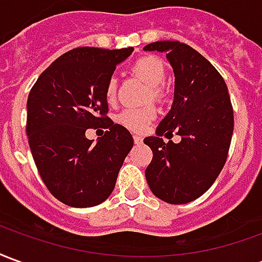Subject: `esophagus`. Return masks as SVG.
Segmentation results:
<instances>
[{
    "label": "esophagus",
    "mask_w": 262,
    "mask_h": 262,
    "mask_svg": "<svg viewBox=\"0 0 262 262\" xmlns=\"http://www.w3.org/2000/svg\"><path fill=\"white\" fill-rule=\"evenodd\" d=\"M133 142H135V144H142L143 139L140 136H133Z\"/></svg>",
    "instance_id": "1"
}]
</instances>
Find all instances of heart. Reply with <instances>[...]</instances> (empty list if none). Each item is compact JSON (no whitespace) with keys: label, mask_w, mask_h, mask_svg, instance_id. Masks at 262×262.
I'll return each mask as SVG.
<instances>
[{"label":"heart","mask_w":262,"mask_h":262,"mask_svg":"<svg viewBox=\"0 0 262 262\" xmlns=\"http://www.w3.org/2000/svg\"><path fill=\"white\" fill-rule=\"evenodd\" d=\"M133 74L136 75L137 78L144 81L151 91V98L154 99H161L163 98V88L161 85L164 84L165 80V66L157 57L148 56V57H143V59L137 60L135 66H133ZM116 88H118V80L116 77H111L106 81V86H105V95L108 102H114L116 98ZM156 118V109L151 106H146V108H127L122 111L118 115V123L122 125L126 129L132 132H142L144 130L147 125L151 120Z\"/></svg>","instance_id":"heart-1"}]
</instances>
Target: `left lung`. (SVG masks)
<instances>
[{"mask_svg": "<svg viewBox=\"0 0 262 262\" xmlns=\"http://www.w3.org/2000/svg\"><path fill=\"white\" fill-rule=\"evenodd\" d=\"M143 50L165 53L176 77L171 109L156 136L144 139L153 151L146 180L164 202H192L212 187L227 159L234 126L227 85L219 71L185 43L160 40ZM172 131L182 142L164 143L159 136Z\"/></svg>", "mask_w": 262, "mask_h": 262, "instance_id": "8db88e82", "label": "left lung"}]
</instances>
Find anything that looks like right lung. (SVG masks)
Returning a JSON list of instances; mask_svg holds the SVG:
<instances>
[{
	"mask_svg": "<svg viewBox=\"0 0 262 262\" xmlns=\"http://www.w3.org/2000/svg\"><path fill=\"white\" fill-rule=\"evenodd\" d=\"M133 48H77L54 60L39 75L28 97L26 135L37 171L56 199L73 208L106 201L133 137L105 114L106 81ZM102 125L95 143L85 132Z\"/></svg>",
	"mask_w": 262,
	"mask_h": 262,
	"instance_id": "right-lung-1",
	"label": "right lung"
}]
</instances>
